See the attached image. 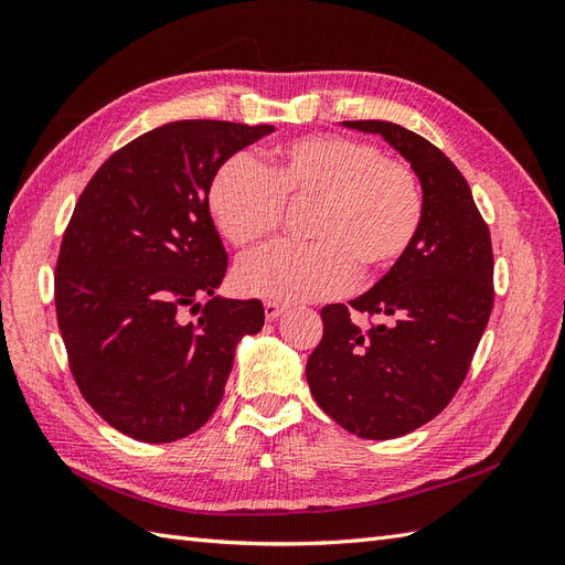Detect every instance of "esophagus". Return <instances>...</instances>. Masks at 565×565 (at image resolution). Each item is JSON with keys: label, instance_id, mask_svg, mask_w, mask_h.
Wrapping results in <instances>:
<instances>
[{"label": "esophagus", "instance_id": "34e87169", "mask_svg": "<svg viewBox=\"0 0 565 565\" xmlns=\"http://www.w3.org/2000/svg\"><path fill=\"white\" fill-rule=\"evenodd\" d=\"M264 313L266 320H278L285 313V306L278 301H264Z\"/></svg>", "mask_w": 565, "mask_h": 565}]
</instances>
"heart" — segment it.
Returning a JSON list of instances; mask_svg holds the SVG:
<instances>
[{
	"mask_svg": "<svg viewBox=\"0 0 565 565\" xmlns=\"http://www.w3.org/2000/svg\"><path fill=\"white\" fill-rule=\"evenodd\" d=\"M218 233L235 247L264 241L282 204L303 207L309 245L278 243L237 264L245 295L280 301L328 299L361 276L396 264L415 243L424 195L415 169L349 136L320 134L280 146L266 167L247 156L218 167L207 193Z\"/></svg>",
	"mask_w": 565,
	"mask_h": 565,
	"instance_id": "b5f03b06",
	"label": "heart"
}]
</instances>
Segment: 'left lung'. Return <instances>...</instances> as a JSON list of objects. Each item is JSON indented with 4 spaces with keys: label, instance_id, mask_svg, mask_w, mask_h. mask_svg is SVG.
<instances>
[{
    "label": "left lung",
    "instance_id": "left-lung-1",
    "mask_svg": "<svg viewBox=\"0 0 565 565\" xmlns=\"http://www.w3.org/2000/svg\"><path fill=\"white\" fill-rule=\"evenodd\" d=\"M341 125L380 134L401 152L422 183L424 216L415 243L377 285L320 311L322 339L306 380L339 426L388 440L431 422L465 382L492 311V245L471 188L446 152L382 119ZM355 310L379 322L355 326Z\"/></svg>",
    "mask_w": 565,
    "mask_h": 565
}]
</instances>
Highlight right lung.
I'll use <instances>...</instances> for the list:
<instances>
[{
  "label": "right lung",
  "instance_id": "obj_1",
  "mask_svg": "<svg viewBox=\"0 0 565 565\" xmlns=\"http://www.w3.org/2000/svg\"><path fill=\"white\" fill-rule=\"evenodd\" d=\"M270 131L179 119L113 152L82 191L56 262V318L79 393L119 434L198 431L224 398L235 347L264 328L259 299L214 295L228 254L207 193L221 164ZM188 305L201 309L193 323L180 320Z\"/></svg>",
  "mask_w": 565,
  "mask_h": 565
}]
</instances>
